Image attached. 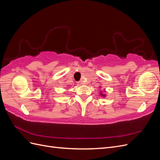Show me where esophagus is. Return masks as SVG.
I'll list each match as a JSON object with an SVG mask.
<instances>
[{"label": "esophagus", "mask_w": 160, "mask_h": 160, "mask_svg": "<svg viewBox=\"0 0 160 160\" xmlns=\"http://www.w3.org/2000/svg\"><path fill=\"white\" fill-rule=\"evenodd\" d=\"M77 84H78V85H82V84H83V83H81V82H77Z\"/></svg>", "instance_id": "34e87169"}]
</instances>
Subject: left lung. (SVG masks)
<instances>
[{
    "label": "left lung",
    "instance_id": "8db88e82",
    "mask_svg": "<svg viewBox=\"0 0 160 160\" xmlns=\"http://www.w3.org/2000/svg\"><path fill=\"white\" fill-rule=\"evenodd\" d=\"M100 95H101V96H103V97H105V95H105V94H103V93H100Z\"/></svg>",
    "mask_w": 160,
    "mask_h": 160
}]
</instances>
